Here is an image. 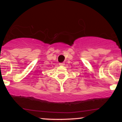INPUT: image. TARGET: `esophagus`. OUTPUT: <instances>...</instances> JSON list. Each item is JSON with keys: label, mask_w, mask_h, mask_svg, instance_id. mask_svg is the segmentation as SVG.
<instances>
[{"label": "esophagus", "mask_w": 122, "mask_h": 122, "mask_svg": "<svg viewBox=\"0 0 122 122\" xmlns=\"http://www.w3.org/2000/svg\"><path fill=\"white\" fill-rule=\"evenodd\" d=\"M59 65H60V66H63V65H65V64H64V63H63V62H62V63H59Z\"/></svg>", "instance_id": "1"}]
</instances>
